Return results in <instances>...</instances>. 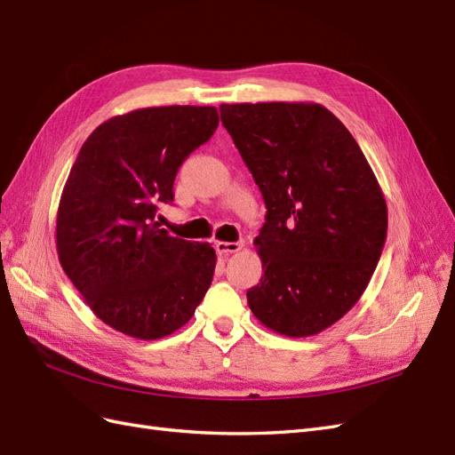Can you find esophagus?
<instances>
[{
    "label": "esophagus",
    "instance_id": "obj_1",
    "mask_svg": "<svg viewBox=\"0 0 455 455\" xmlns=\"http://www.w3.org/2000/svg\"><path fill=\"white\" fill-rule=\"evenodd\" d=\"M243 241H235V243H228V241H216L214 243V249H216V252L218 254H224V256H228V254H235V252H239L241 249H243Z\"/></svg>",
    "mask_w": 455,
    "mask_h": 455
}]
</instances>
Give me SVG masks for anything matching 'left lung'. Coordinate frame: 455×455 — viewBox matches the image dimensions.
<instances>
[{
	"mask_svg": "<svg viewBox=\"0 0 455 455\" xmlns=\"http://www.w3.org/2000/svg\"><path fill=\"white\" fill-rule=\"evenodd\" d=\"M220 117L267 209L249 306L273 332L319 334L361 299L379 261L387 204L376 174L321 104H222Z\"/></svg>",
	"mask_w": 455,
	"mask_h": 455,
	"instance_id": "1",
	"label": "left lung"
}]
</instances>
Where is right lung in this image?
<instances>
[{
  "label": "right lung",
  "mask_w": 455,
  "mask_h": 455,
  "mask_svg": "<svg viewBox=\"0 0 455 455\" xmlns=\"http://www.w3.org/2000/svg\"><path fill=\"white\" fill-rule=\"evenodd\" d=\"M218 121L212 106L142 108L104 121L79 149L59 204V259L91 311L117 332L169 336L209 291L212 246L171 237L156 214Z\"/></svg>",
  "instance_id": "right-lung-1"
}]
</instances>
